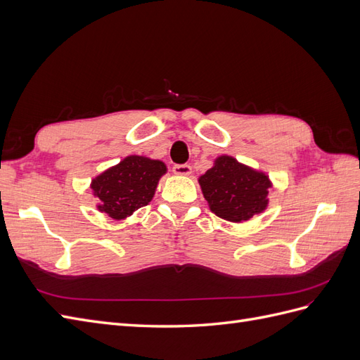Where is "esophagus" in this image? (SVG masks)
<instances>
[{"label":"esophagus","instance_id":"esophagus-1","mask_svg":"<svg viewBox=\"0 0 360 360\" xmlns=\"http://www.w3.org/2000/svg\"><path fill=\"white\" fill-rule=\"evenodd\" d=\"M172 171L176 176H189L192 172V168L191 165H188V163H183V165H174Z\"/></svg>","mask_w":360,"mask_h":360}]
</instances>
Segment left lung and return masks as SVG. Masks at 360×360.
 Listing matches in <instances>:
<instances>
[{
    "label": "left lung",
    "mask_w": 360,
    "mask_h": 360,
    "mask_svg": "<svg viewBox=\"0 0 360 360\" xmlns=\"http://www.w3.org/2000/svg\"><path fill=\"white\" fill-rule=\"evenodd\" d=\"M210 210L225 221L240 224L269 205L271 181L263 171L250 168L236 158L222 155L198 179Z\"/></svg>",
    "instance_id": "left-lung-1"
}]
</instances>
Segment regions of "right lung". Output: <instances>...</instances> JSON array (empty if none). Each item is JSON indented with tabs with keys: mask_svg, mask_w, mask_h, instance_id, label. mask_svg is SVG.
<instances>
[{
	"mask_svg": "<svg viewBox=\"0 0 360 360\" xmlns=\"http://www.w3.org/2000/svg\"><path fill=\"white\" fill-rule=\"evenodd\" d=\"M163 174H167V165L162 160L126 156L91 180L90 188L99 200L97 210L115 221L126 219L153 200Z\"/></svg>",
	"mask_w": 360,
	"mask_h": 360,
	"instance_id": "obj_1",
	"label": "right lung"
}]
</instances>
